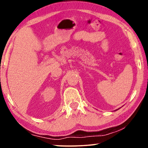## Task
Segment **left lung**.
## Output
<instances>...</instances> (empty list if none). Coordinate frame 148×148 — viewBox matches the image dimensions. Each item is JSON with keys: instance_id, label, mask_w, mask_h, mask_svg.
<instances>
[{"instance_id": "obj_1", "label": "left lung", "mask_w": 148, "mask_h": 148, "mask_svg": "<svg viewBox=\"0 0 148 148\" xmlns=\"http://www.w3.org/2000/svg\"><path fill=\"white\" fill-rule=\"evenodd\" d=\"M119 109H120V108H119ZM119 109H116V110H114V111H116L117 110H119Z\"/></svg>"}]
</instances>
